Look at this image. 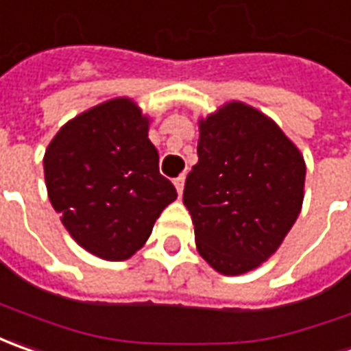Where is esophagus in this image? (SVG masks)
Returning <instances> with one entry per match:
<instances>
[{
	"mask_svg": "<svg viewBox=\"0 0 351 351\" xmlns=\"http://www.w3.org/2000/svg\"><path fill=\"white\" fill-rule=\"evenodd\" d=\"M184 180H186V176L180 175L175 178V186H176V192L178 194H182V190H184Z\"/></svg>",
	"mask_w": 351,
	"mask_h": 351,
	"instance_id": "esophagus-1",
	"label": "esophagus"
}]
</instances>
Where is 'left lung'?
Returning a JSON list of instances; mask_svg holds the SVG:
<instances>
[{
    "label": "left lung",
    "instance_id": "obj_1",
    "mask_svg": "<svg viewBox=\"0 0 351 351\" xmlns=\"http://www.w3.org/2000/svg\"><path fill=\"white\" fill-rule=\"evenodd\" d=\"M303 186V155L268 116L233 101L202 118L182 194L202 258L225 276L258 268L295 223Z\"/></svg>",
    "mask_w": 351,
    "mask_h": 351
}]
</instances>
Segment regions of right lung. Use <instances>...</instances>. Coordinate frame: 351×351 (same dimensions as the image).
Returning a JSON list of instances; mask_svg holds the SVG:
<instances>
[{
	"mask_svg": "<svg viewBox=\"0 0 351 351\" xmlns=\"http://www.w3.org/2000/svg\"><path fill=\"white\" fill-rule=\"evenodd\" d=\"M147 132L149 118L120 97L69 120L44 153L52 208L75 243L99 258H130L176 199Z\"/></svg>",
	"mask_w": 351,
	"mask_h": 351,
	"instance_id": "obj_1",
	"label": "right lung"
}]
</instances>
